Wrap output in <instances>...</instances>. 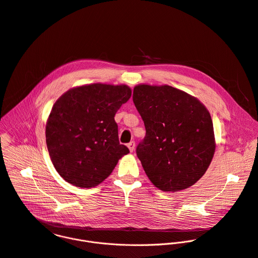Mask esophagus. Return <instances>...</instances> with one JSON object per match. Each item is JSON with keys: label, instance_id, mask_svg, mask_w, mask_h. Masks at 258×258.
<instances>
[{"label": "esophagus", "instance_id": "obj_1", "mask_svg": "<svg viewBox=\"0 0 258 258\" xmlns=\"http://www.w3.org/2000/svg\"><path fill=\"white\" fill-rule=\"evenodd\" d=\"M127 147H128V149H130V151L133 153L134 151H135V147H136V144H135V142L133 141V142H131V143H128L127 144Z\"/></svg>", "mask_w": 258, "mask_h": 258}]
</instances>
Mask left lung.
Here are the masks:
<instances>
[{
	"label": "left lung",
	"mask_w": 258,
	"mask_h": 258,
	"mask_svg": "<svg viewBox=\"0 0 258 258\" xmlns=\"http://www.w3.org/2000/svg\"><path fill=\"white\" fill-rule=\"evenodd\" d=\"M133 100L146 127L136 151L149 179L163 191L194 185L206 173L216 149L208 109L168 85H138Z\"/></svg>",
	"instance_id": "8db88e82"
}]
</instances>
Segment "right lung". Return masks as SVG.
<instances>
[{"label": "right lung", "instance_id": "1", "mask_svg": "<svg viewBox=\"0 0 258 258\" xmlns=\"http://www.w3.org/2000/svg\"><path fill=\"white\" fill-rule=\"evenodd\" d=\"M131 96L126 85L92 84L69 90L53 104L45 127L46 145L54 168L67 182L96 186L130 153L119 144L114 116Z\"/></svg>", "mask_w": 258, "mask_h": 258}]
</instances>
